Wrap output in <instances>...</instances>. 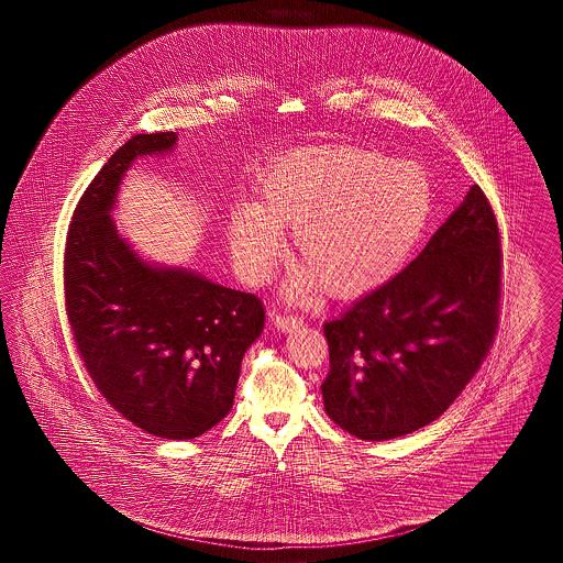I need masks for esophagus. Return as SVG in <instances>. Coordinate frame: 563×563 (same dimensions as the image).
Segmentation results:
<instances>
[{
	"label": "esophagus",
	"mask_w": 563,
	"mask_h": 563,
	"mask_svg": "<svg viewBox=\"0 0 563 563\" xmlns=\"http://www.w3.org/2000/svg\"><path fill=\"white\" fill-rule=\"evenodd\" d=\"M301 319L294 317V314H276L274 317V327L285 331V333H294L297 327H301Z\"/></svg>",
	"instance_id": "obj_1"
}]
</instances>
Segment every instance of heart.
<instances>
[{"label":"heart","instance_id":"obj_1","mask_svg":"<svg viewBox=\"0 0 563 563\" xmlns=\"http://www.w3.org/2000/svg\"><path fill=\"white\" fill-rule=\"evenodd\" d=\"M432 207L427 170L358 147L306 150L274 162L260 179V202L228 214L236 272L264 283L287 253L283 228L310 268L291 280L301 294L321 278L335 295H358L388 280L422 236Z\"/></svg>","mask_w":563,"mask_h":563}]
</instances>
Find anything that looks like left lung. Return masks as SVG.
Returning <instances> with one entry per match:
<instances>
[{
    "label": "left lung",
    "instance_id": "left-lung-1",
    "mask_svg": "<svg viewBox=\"0 0 563 563\" xmlns=\"http://www.w3.org/2000/svg\"><path fill=\"white\" fill-rule=\"evenodd\" d=\"M498 306V223L473 186L407 268L324 322L327 416L365 441L427 427L482 367Z\"/></svg>",
    "mask_w": 563,
    "mask_h": 563
}]
</instances>
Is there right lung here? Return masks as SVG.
I'll return each instance as SVG.
<instances>
[{
  "label": "right lung",
  "instance_id": "right-lung-1",
  "mask_svg": "<svg viewBox=\"0 0 563 563\" xmlns=\"http://www.w3.org/2000/svg\"><path fill=\"white\" fill-rule=\"evenodd\" d=\"M175 143L177 133L134 134L86 188L67 234L65 303L109 405L154 437L184 441L230 413L242 356L266 314L255 295L150 264L118 234L111 211L126 170Z\"/></svg>",
  "mask_w": 563,
  "mask_h": 563
}]
</instances>
